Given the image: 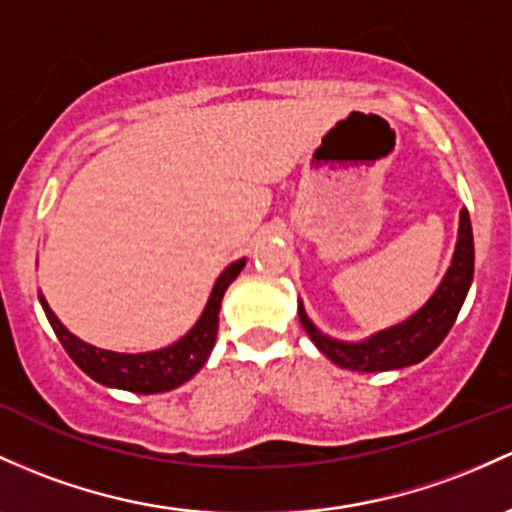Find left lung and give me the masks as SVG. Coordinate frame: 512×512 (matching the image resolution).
<instances>
[{
	"instance_id": "left-lung-1",
	"label": "left lung",
	"mask_w": 512,
	"mask_h": 512,
	"mask_svg": "<svg viewBox=\"0 0 512 512\" xmlns=\"http://www.w3.org/2000/svg\"><path fill=\"white\" fill-rule=\"evenodd\" d=\"M471 279H474V233H471L469 213L462 209L452 265H449L435 294L430 296V301L411 318L393 325V328L381 330V333H374L372 338L362 342H342L323 335L306 316L303 303H299V318L313 345L342 369H352V372L403 369L423 362L447 338L459 316V308L469 294Z\"/></svg>"
}]
</instances>
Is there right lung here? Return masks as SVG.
Listing matches in <instances>:
<instances>
[{"mask_svg": "<svg viewBox=\"0 0 512 512\" xmlns=\"http://www.w3.org/2000/svg\"><path fill=\"white\" fill-rule=\"evenodd\" d=\"M245 267V260L233 262L221 272V277L213 284V291L206 303L204 313L196 320V325L170 347H162L155 352H138V355H126V352L101 350V347L87 345V342L72 335L70 330L60 323L58 316L50 311L48 301L43 294L41 299L43 311H46L48 323L53 325L55 335L63 342L65 352L72 357V362L82 369L84 374L92 376L99 384L111 386V389H123L133 393H162L182 386L199 372L209 359L213 345H216L218 333V311L226 289Z\"/></svg>", "mask_w": 512, "mask_h": 512, "instance_id": "right-lung-1", "label": "right lung"}]
</instances>
